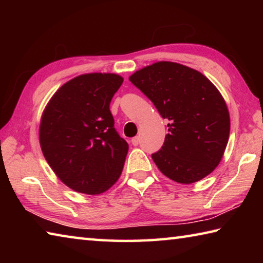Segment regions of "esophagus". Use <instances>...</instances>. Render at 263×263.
Here are the masks:
<instances>
[{
    "instance_id": "1",
    "label": "esophagus",
    "mask_w": 263,
    "mask_h": 263,
    "mask_svg": "<svg viewBox=\"0 0 263 263\" xmlns=\"http://www.w3.org/2000/svg\"><path fill=\"white\" fill-rule=\"evenodd\" d=\"M131 142H132V145L138 146V145H139V142H140V138H139V137H135V138H132Z\"/></svg>"
}]
</instances>
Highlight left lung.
I'll return each mask as SVG.
<instances>
[{"label":"left lung","mask_w":263,"mask_h":263,"mask_svg":"<svg viewBox=\"0 0 263 263\" xmlns=\"http://www.w3.org/2000/svg\"><path fill=\"white\" fill-rule=\"evenodd\" d=\"M128 80L168 123L161 149L152 154L160 172L179 183L204 179L219 164L230 136V114L219 90L198 70L159 61Z\"/></svg>","instance_id":"8db88e82"}]
</instances>
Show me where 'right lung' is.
<instances>
[{
  "label": "right lung",
  "instance_id": "1",
  "mask_svg": "<svg viewBox=\"0 0 263 263\" xmlns=\"http://www.w3.org/2000/svg\"><path fill=\"white\" fill-rule=\"evenodd\" d=\"M111 73L83 74L66 82L44 110L39 142L61 182L78 193L99 195L122 174L127 142L114 126L110 102L123 83Z\"/></svg>",
  "mask_w": 263,
  "mask_h": 263
}]
</instances>
